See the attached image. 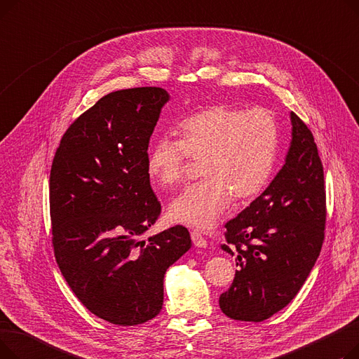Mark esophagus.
Returning a JSON list of instances; mask_svg holds the SVG:
<instances>
[{"label":"esophagus","instance_id":"esophagus-1","mask_svg":"<svg viewBox=\"0 0 359 359\" xmlns=\"http://www.w3.org/2000/svg\"><path fill=\"white\" fill-rule=\"evenodd\" d=\"M191 237H192V241L196 248H206L208 246V241H206V238L202 236V233L199 230H194L191 233Z\"/></svg>","mask_w":359,"mask_h":359}]
</instances>
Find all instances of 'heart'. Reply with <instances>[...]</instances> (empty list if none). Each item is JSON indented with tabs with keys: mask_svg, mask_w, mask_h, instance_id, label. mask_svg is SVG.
Wrapping results in <instances>:
<instances>
[{
	"mask_svg": "<svg viewBox=\"0 0 359 359\" xmlns=\"http://www.w3.org/2000/svg\"><path fill=\"white\" fill-rule=\"evenodd\" d=\"M179 140L163 137L148 153V172L157 183H180L191 160L203 179L187 186L170 203L175 221L210 229L231 198H256L271 180L279 148V123L268 109L214 104L184 119Z\"/></svg>",
	"mask_w": 359,
	"mask_h": 359,
	"instance_id": "b5f03b06",
	"label": "heart"
}]
</instances>
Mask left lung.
Instances as JSON below:
<instances>
[{
	"instance_id": "1",
	"label": "left lung",
	"mask_w": 359,
	"mask_h": 359,
	"mask_svg": "<svg viewBox=\"0 0 359 359\" xmlns=\"http://www.w3.org/2000/svg\"><path fill=\"white\" fill-rule=\"evenodd\" d=\"M291 122L284 167L265 192L225 224L221 248L237 256L238 271L219 307L233 320L262 322L290 304L323 246V164L310 128L294 111Z\"/></svg>"
}]
</instances>
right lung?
<instances>
[{
  "instance_id": "obj_1",
  "label": "right lung",
  "mask_w": 359,
  "mask_h": 359,
  "mask_svg": "<svg viewBox=\"0 0 359 359\" xmlns=\"http://www.w3.org/2000/svg\"><path fill=\"white\" fill-rule=\"evenodd\" d=\"M167 100L160 87L106 94L69 125L50 165L56 263L83 306L113 325L154 318L167 268L192 246L179 224L141 238L161 214L148 145Z\"/></svg>"
}]
</instances>
